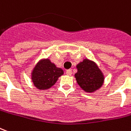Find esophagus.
<instances>
[{"mask_svg":"<svg viewBox=\"0 0 131 131\" xmlns=\"http://www.w3.org/2000/svg\"><path fill=\"white\" fill-rule=\"evenodd\" d=\"M66 74H67V75H69V76H70V75H72V69H68V70H67V71H66Z\"/></svg>","mask_w":131,"mask_h":131,"instance_id":"34e87169","label":"esophagus"}]
</instances>
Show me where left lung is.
I'll list each match as a JSON object with an SVG mask.
<instances>
[{
    "mask_svg": "<svg viewBox=\"0 0 131 131\" xmlns=\"http://www.w3.org/2000/svg\"><path fill=\"white\" fill-rule=\"evenodd\" d=\"M77 68L75 78L83 90L91 93L103 85L104 75L94 62L85 59L77 65Z\"/></svg>",
    "mask_w": 131,
    "mask_h": 131,
    "instance_id": "8db88e82",
    "label": "left lung"
}]
</instances>
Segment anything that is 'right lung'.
<instances>
[{
    "label": "right lung",
    "mask_w": 131,
    "mask_h": 131,
    "mask_svg": "<svg viewBox=\"0 0 131 131\" xmlns=\"http://www.w3.org/2000/svg\"><path fill=\"white\" fill-rule=\"evenodd\" d=\"M63 74L62 69L57 67L50 59H41L33 69L32 80L38 89L45 90L52 86Z\"/></svg>",
    "instance_id": "right-lung-1"
}]
</instances>
